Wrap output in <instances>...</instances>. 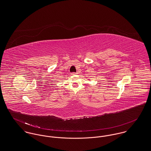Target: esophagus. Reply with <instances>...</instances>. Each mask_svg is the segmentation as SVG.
I'll return each mask as SVG.
<instances>
[{
    "instance_id": "34e87169",
    "label": "esophagus",
    "mask_w": 151,
    "mask_h": 151,
    "mask_svg": "<svg viewBox=\"0 0 151 151\" xmlns=\"http://www.w3.org/2000/svg\"><path fill=\"white\" fill-rule=\"evenodd\" d=\"M76 74H77V73H76V72H72V73H71V75H76Z\"/></svg>"
}]
</instances>
